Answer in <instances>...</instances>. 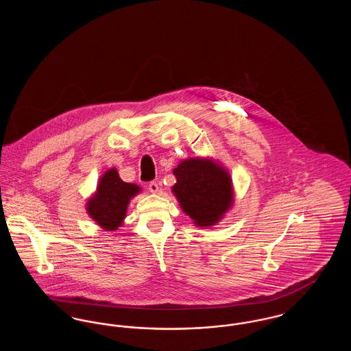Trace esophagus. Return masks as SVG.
Segmentation results:
<instances>
[{
  "label": "esophagus",
  "mask_w": 351,
  "mask_h": 351,
  "mask_svg": "<svg viewBox=\"0 0 351 351\" xmlns=\"http://www.w3.org/2000/svg\"><path fill=\"white\" fill-rule=\"evenodd\" d=\"M149 191H150L151 193H158L159 192V185L156 182H150L149 183Z\"/></svg>",
  "instance_id": "esophagus-1"
}]
</instances>
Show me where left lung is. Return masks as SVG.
<instances>
[{
  "label": "left lung",
  "mask_w": 351,
  "mask_h": 351,
  "mask_svg": "<svg viewBox=\"0 0 351 351\" xmlns=\"http://www.w3.org/2000/svg\"><path fill=\"white\" fill-rule=\"evenodd\" d=\"M176 184L172 192L185 215L193 223L206 228L218 219L233 204V185L228 171L212 159L191 158L173 169Z\"/></svg>",
  "instance_id": "left-lung-1"
}]
</instances>
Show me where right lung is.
Instances as JSON below:
<instances>
[{"label":"right lung","mask_w":351,"mask_h":351,"mask_svg":"<svg viewBox=\"0 0 351 351\" xmlns=\"http://www.w3.org/2000/svg\"><path fill=\"white\" fill-rule=\"evenodd\" d=\"M139 192L138 185L122 182L117 169L112 168L101 176L96 193L86 202L88 215L102 229L117 230L126 216L129 202Z\"/></svg>","instance_id":"1"}]
</instances>
